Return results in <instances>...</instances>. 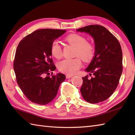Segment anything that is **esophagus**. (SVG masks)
<instances>
[{
  "mask_svg": "<svg viewBox=\"0 0 135 135\" xmlns=\"http://www.w3.org/2000/svg\"><path fill=\"white\" fill-rule=\"evenodd\" d=\"M73 75H69V74H67V75H66V78L69 79V78H71V77H73Z\"/></svg>",
  "mask_w": 135,
  "mask_h": 135,
  "instance_id": "obj_1",
  "label": "esophagus"
}]
</instances>
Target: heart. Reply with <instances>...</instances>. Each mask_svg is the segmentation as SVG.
<instances>
[{"mask_svg":"<svg viewBox=\"0 0 135 135\" xmlns=\"http://www.w3.org/2000/svg\"><path fill=\"white\" fill-rule=\"evenodd\" d=\"M65 40L68 44L76 47L75 56L77 57L73 59L63 60L59 63L58 68L62 73L74 74L81 67V59L85 62L90 61L93 59L94 54V48L92 45L87 42L85 38L78 34H70L66 37ZM50 51L51 55L55 58H61L62 56L61 47L57 41H54L51 44Z\"/></svg>","mask_w":135,"mask_h":135,"instance_id":"heart-1","label":"heart"}]
</instances>
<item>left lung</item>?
Instances as JSON below:
<instances>
[{
	"label": "left lung",
	"mask_w": 135,
	"mask_h": 135,
	"mask_svg": "<svg viewBox=\"0 0 135 135\" xmlns=\"http://www.w3.org/2000/svg\"><path fill=\"white\" fill-rule=\"evenodd\" d=\"M93 37L94 56L85 70L93 77H83L81 92L86 101L95 104L110 97L118 86L122 72V52L119 41L100 25H90L76 30Z\"/></svg>",
	"instance_id": "left-lung-1"
}]
</instances>
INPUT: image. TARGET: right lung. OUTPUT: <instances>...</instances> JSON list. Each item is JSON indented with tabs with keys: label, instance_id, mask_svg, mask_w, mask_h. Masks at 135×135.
I'll return each instance as SVG.
<instances>
[{
	"label": "right lung",
	"instance_id": "obj_1",
	"mask_svg": "<svg viewBox=\"0 0 135 135\" xmlns=\"http://www.w3.org/2000/svg\"><path fill=\"white\" fill-rule=\"evenodd\" d=\"M65 32L38 30L20 42L14 60V70L17 84L31 102L40 105L49 103L65 79V75L61 73L45 76L56 68L51 59V44Z\"/></svg>",
	"mask_w": 135,
	"mask_h": 135
}]
</instances>
